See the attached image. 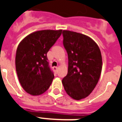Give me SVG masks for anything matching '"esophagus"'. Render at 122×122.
<instances>
[{
	"label": "esophagus",
	"mask_w": 122,
	"mask_h": 122,
	"mask_svg": "<svg viewBox=\"0 0 122 122\" xmlns=\"http://www.w3.org/2000/svg\"><path fill=\"white\" fill-rule=\"evenodd\" d=\"M53 71H54V72H55L56 73H57V69H58V67H57V66H53Z\"/></svg>",
	"instance_id": "obj_1"
}]
</instances>
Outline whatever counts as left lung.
Listing matches in <instances>:
<instances>
[{
  "label": "left lung",
  "instance_id": "left-lung-1",
  "mask_svg": "<svg viewBox=\"0 0 122 122\" xmlns=\"http://www.w3.org/2000/svg\"><path fill=\"white\" fill-rule=\"evenodd\" d=\"M63 36L69 66L62 83L70 97L80 100L92 93L99 80L102 70L101 51L97 44L86 35L63 30Z\"/></svg>",
  "mask_w": 122,
  "mask_h": 122
}]
</instances>
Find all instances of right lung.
<instances>
[{
  "mask_svg": "<svg viewBox=\"0 0 122 122\" xmlns=\"http://www.w3.org/2000/svg\"><path fill=\"white\" fill-rule=\"evenodd\" d=\"M62 30L32 32L20 43L16 51L17 76L25 92L39 95L48 90L54 78L47 53L61 36Z\"/></svg>",
  "mask_w": 122,
  "mask_h": 122,
  "instance_id": "right-lung-1",
  "label": "right lung"
}]
</instances>
